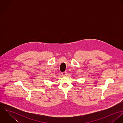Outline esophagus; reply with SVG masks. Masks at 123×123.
<instances>
[{
    "instance_id": "esophagus-1",
    "label": "esophagus",
    "mask_w": 123,
    "mask_h": 123,
    "mask_svg": "<svg viewBox=\"0 0 123 123\" xmlns=\"http://www.w3.org/2000/svg\"><path fill=\"white\" fill-rule=\"evenodd\" d=\"M62 76H66V74H67V72L66 71H64V72H63L62 73Z\"/></svg>"
}]
</instances>
